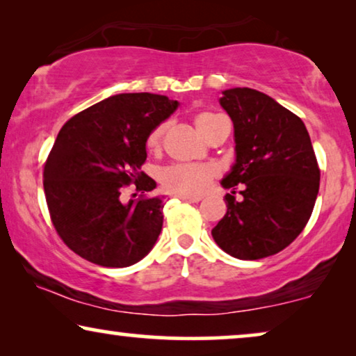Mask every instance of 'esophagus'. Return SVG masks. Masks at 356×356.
<instances>
[{"label": "esophagus", "instance_id": "1", "mask_svg": "<svg viewBox=\"0 0 356 356\" xmlns=\"http://www.w3.org/2000/svg\"><path fill=\"white\" fill-rule=\"evenodd\" d=\"M178 197L188 202H199L202 199V196H188V194H178Z\"/></svg>", "mask_w": 356, "mask_h": 356}]
</instances>
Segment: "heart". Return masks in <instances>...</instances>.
Segmentation results:
<instances>
[{"mask_svg":"<svg viewBox=\"0 0 356 356\" xmlns=\"http://www.w3.org/2000/svg\"><path fill=\"white\" fill-rule=\"evenodd\" d=\"M223 118L220 115L212 113V111H201L194 116V124L199 133L204 138H209L213 131L217 129V124ZM167 126L159 124L150 131L145 145L149 150H159L162 145V139ZM213 168L211 165H197V163H175L165 167L160 172V183L170 193L175 194H188V196H197L201 194L209 181L213 178Z\"/></svg>","mask_w":356,"mask_h":356,"instance_id":"obj_1","label":"heart"}]
</instances>
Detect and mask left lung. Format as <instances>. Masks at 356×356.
<instances>
[{
	"mask_svg": "<svg viewBox=\"0 0 356 356\" xmlns=\"http://www.w3.org/2000/svg\"><path fill=\"white\" fill-rule=\"evenodd\" d=\"M222 94L235 128L236 162L222 179L232 194L212 236L236 259H262L285 250L308 223L319 191L318 160L303 121L272 97L250 87Z\"/></svg>",
	"mask_w": 356,
	"mask_h": 356,
	"instance_id": "obj_1",
	"label": "left lung"
}]
</instances>
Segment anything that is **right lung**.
Instances as JSON below:
<instances>
[{
	"label": "right lung",
	"mask_w": 356,
	"mask_h": 356,
	"mask_svg": "<svg viewBox=\"0 0 356 356\" xmlns=\"http://www.w3.org/2000/svg\"><path fill=\"white\" fill-rule=\"evenodd\" d=\"M165 95L118 94L67 120L43 168V189L65 245L94 264L128 267L147 256L162 232L163 199L140 172L145 139L177 110ZM131 182L138 200L122 201Z\"/></svg>",
	"instance_id": "add662e5"
}]
</instances>
